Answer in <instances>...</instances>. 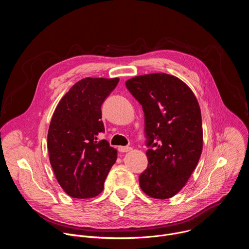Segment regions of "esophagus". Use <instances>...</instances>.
<instances>
[{
  "mask_svg": "<svg viewBox=\"0 0 249 249\" xmlns=\"http://www.w3.org/2000/svg\"><path fill=\"white\" fill-rule=\"evenodd\" d=\"M131 150H132L131 147H123V146L118 147V151H119L120 153H126V152H129V151H131Z\"/></svg>",
  "mask_w": 249,
  "mask_h": 249,
  "instance_id": "34e87169",
  "label": "esophagus"
}]
</instances>
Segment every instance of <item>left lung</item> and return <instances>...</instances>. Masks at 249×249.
<instances>
[{
  "label": "left lung",
  "mask_w": 249,
  "mask_h": 249,
  "mask_svg": "<svg viewBox=\"0 0 249 249\" xmlns=\"http://www.w3.org/2000/svg\"><path fill=\"white\" fill-rule=\"evenodd\" d=\"M145 115L148 167L140 187L155 199L178 193L194 171L203 149L200 106L190 88L164 73L134 77L126 82Z\"/></svg>",
  "instance_id": "1"
}]
</instances>
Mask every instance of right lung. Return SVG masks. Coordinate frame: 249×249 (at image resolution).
Masks as SVG:
<instances>
[{
	"mask_svg": "<svg viewBox=\"0 0 249 249\" xmlns=\"http://www.w3.org/2000/svg\"><path fill=\"white\" fill-rule=\"evenodd\" d=\"M118 78H86L76 83L62 97L53 113L47 136L49 160L56 179L71 197L97 196L117 151L106 140L101 105L116 88Z\"/></svg>",
	"mask_w": 249,
	"mask_h": 249,
	"instance_id": "right-lung-1",
	"label": "right lung"
}]
</instances>
